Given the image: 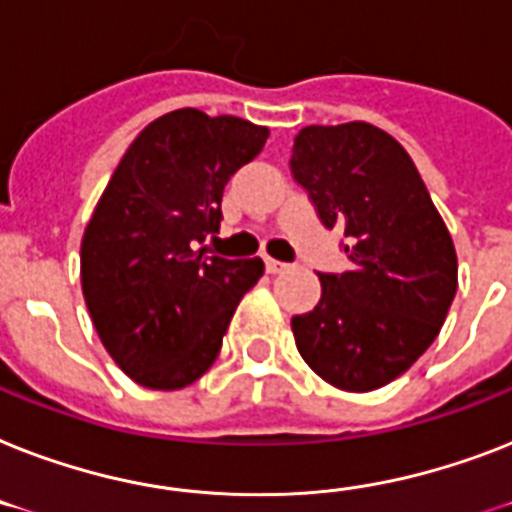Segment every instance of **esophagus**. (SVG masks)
Returning <instances> with one entry per match:
<instances>
[{
	"label": "esophagus",
	"instance_id": "esophagus-1",
	"mask_svg": "<svg viewBox=\"0 0 512 512\" xmlns=\"http://www.w3.org/2000/svg\"><path fill=\"white\" fill-rule=\"evenodd\" d=\"M289 268H292L289 263H281V260L265 257V270H268V273H273V276H276V273H284V270H289Z\"/></svg>",
	"mask_w": 512,
	"mask_h": 512
}]
</instances>
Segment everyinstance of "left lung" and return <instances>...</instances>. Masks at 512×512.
Masks as SVG:
<instances>
[{
	"label": "left lung",
	"instance_id": "1",
	"mask_svg": "<svg viewBox=\"0 0 512 512\" xmlns=\"http://www.w3.org/2000/svg\"><path fill=\"white\" fill-rule=\"evenodd\" d=\"M289 168L352 260L318 273L321 302L292 318L297 350L328 384L371 392L439 334L458 292L452 236L400 141L371 123L302 128Z\"/></svg>",
	"mask_w": 512,
	"mask_h": 512
}]
</instances>
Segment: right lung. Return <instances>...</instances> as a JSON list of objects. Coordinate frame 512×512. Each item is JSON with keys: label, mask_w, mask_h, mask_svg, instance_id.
Listing matches in <instances>:
<instances>
[{"label": "right lung", "mask_w": 512, "mask_h": 512, "mask_svg": "<svg viewBox=\"0 0 512 512\" xmlns=\"http://www.w3.org/2000/svg\"><path fill=\"white\" fill-rule=\"evenodd\" d=\"M268 128L173 110L128 147L81 242V286L110 357L147 389H184L215 363L263 260L202 247L220 228L228 178L255 160Z\"/></svg>", "instance_id": "1"}]
</instances>
